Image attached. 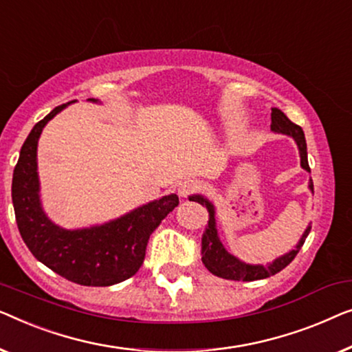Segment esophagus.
Masks as SVG:
<instances>
[{"label": "esophagus", "instance_id": "34e87169", "mask_svg": "<svg viewBox=\"0 0 352 352\" xmlns=\"http://www.w3.org/2000/svg\"><path fill=\"white\" fill-rule=\"evenodd\" d=\"M199 190H201V185L197 180H185V182L178 183V188H177L178 195H180L182 197L190 196V195H192V192H197Z\"/></svg>", "mask_w": 352, "mask_h": 352}]
</instances>
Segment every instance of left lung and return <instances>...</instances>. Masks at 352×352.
I'll return each mask as SVG.
<instances>
[{
	"instance_id": "obj_1",
	"label": "left lung",
	"mask_w": 352,
	"mask_h": 352,
	"mask_svg": "<svg viewBox=\"0 0 352 352\" xmlns=\"http://www.w3.org/2000/svg\"><path fill=\"white\" fill-rule=\"evenodd\" d=\"M271 131L294 137V140L296 142V145H298V150H300L301 167H303L305 170L311 172L309 164H308V151H306V140H305L303 129L296 126L295 122H292L280 110L273 108V113H271ZM309 190L314 191L313 182H309ZM190 201L199 202L201 206H206V209L209 210V223H207L206 232L204 236H202V263L206 265V268L209 270L212 274L223 277V279L249 282V280L266 279V277L279 273V271L284 270L287 265L292 263V260L295 258L301 247H303L306 237H308L311 231V226L306 228V231L303 232V236H301V239L298 244H296L295 249L290 250L289 254L276 258L273 263L247 265L239 258H236L234 255H231L230 252L225 249L223 244H221L219 231H217L214 204L201 195L190 196Z\"/></svg>"
}]
</instances>
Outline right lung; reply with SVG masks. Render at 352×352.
I'll return each mask as SVG.
<instances>
[{
    "instance_id": "obj_1",
    "label": "right lung",
    "mask_w": 352,
    "mask_h": 352,
    "mask_svg": "<svg viewBox=\"0 0 352 352\" xmlns=\"http://www.w3.org/2000/svg\"><path fill=\"white\" fill-rule=\"evenodd\" d=\"M65 107L67 103L54 108L34 124L23 142L12 174L16 221L34 258L54 273L79 285L108 287L129 279L140 270L151 232L178 206V196L151 201L98 226L65 230L54 225L39 201L36 148L44 126Z\"/></svg>"
}]
</instances>
